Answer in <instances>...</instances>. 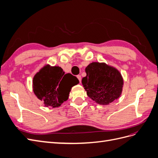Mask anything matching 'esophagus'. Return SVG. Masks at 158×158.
<instances>
[{"mask_svg": "<svg viewBox=\"0 0 158 158\" xmlns=\"http://www.w3.org/2000/svg\"><path fill=\"white\" fill-rule=\"evenodd\" d=\"M77 78L80 81V82H81V80H82V77H81V76L80 75H78L77 76Z\"/></svg>", "mask_w": 158, "mask_h": 158, "instance_id": "34e87169", "label": "esophagus"}]
</instances>
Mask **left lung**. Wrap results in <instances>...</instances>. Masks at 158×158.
I'll return each mask as SVG.
<instances>
[{"instance_id": "1", "label": "left lung", "mask_w": 158, "mask_h": 158, "mask_svg": "<svg viewBox=\"0 0 158 158\" xmlns=\"http://www.w3.org/2000/svg\"><path fill=\"white\" fill-rule=\"evenodd\" d=\"M82 84L87 95L97 103L108 105L120 96L123 80L120 73L105 63H92L85 68Z\"/></svg>"}]
</instances>
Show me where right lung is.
<instances>
[{"label": "right lung", "instance_id": "obj_1", "mask_svg": "<svg viewBox=\"0 0 158 158\" xmlns=\"http://www.w3.org/2000/svg\"><path fill=\"white\" fill-rule=\"evenodd\" d=\"M78 83L76 76L64 74L60 67L47 65L35 75L33 88L45 106L57 107L68 99L72 87Z\"/></svg>", "mask_w": 158, "mask_h": 158}]
</instances>
